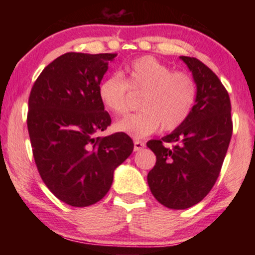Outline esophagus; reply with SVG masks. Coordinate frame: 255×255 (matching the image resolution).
Segmentation results:
<instances>
[{
  "mask_svg": "<svg viewBox=\"0 0 255 255\" xmlns=\"http://www.w3.org/2000/svg\"><path fill=\"white\" fill-rule=\"evenodd\" d=\"M145 147V142L140 140H134V151H140Z\"/></svg>",
  "mask_w": 255,
  "mask_h": 255,
  "instance_id": "obj_1",
  "label": "esophagus"
}]
</instances>
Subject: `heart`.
I'll return each mask as SVG.
<instances>
[{
  "instance_id": "b5f03b06",
  "label": "heart",
  "mask_w": 255,
  "mask_h": 255,
  "mask_svg": "<svg viewBox=\"0 0 255 255\" xmlns=\"http://www.w3.org/2000/svg\"><path fill=\"white\" fill-rule=\"evenodd\" d=\"M129 90L141 93L139 113L131 114L114 125L115 130L130 136L145 137L162 127L177 129L191 115L198 96L197 83L188 73L171 71L158 58L145 55L130 61L121 75L114 74L99 83L101 103L114 115H122L129 108Z\"/></svg>"
}]
</instances>
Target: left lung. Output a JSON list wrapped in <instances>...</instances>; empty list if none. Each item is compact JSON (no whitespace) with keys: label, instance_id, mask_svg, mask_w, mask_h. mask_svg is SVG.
I'll list each match as a JSON object with an SVG mask.
<instances>
[{"label":"left lung","instance_id":"obj_1","mask_svg":"<svg viewBox=\"0 0 255 255\" xmlns=\"http://www.w3.org/2000/svg\"><path fill=\"white\" fill-rule=\"evenodd\" d=\"M180 58L197 83V101L182 126L162 139L147 141L157 158L147 175L151 193L172 210L194 206L209 194L233 134L230 98L223 84L198 58Z\"/></svg>","mask_w":255,"mask_h":255}]
</instances>
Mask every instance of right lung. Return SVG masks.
<instances>
[{"mask_svg": "<svg viewBox=\"0 0 255 255\" xmlns=\"http://www.w3.org/2000/svg\"><path fill=\"white\" fill-rule=\"evenodd\" d=\"M115 57L61 55L43 69L28 98L27 128L40 177L55 197L74 207L103 199L114 170L134 148L122 131L96 137L111 124L98 86Z\"/></svg>", "mask_w": 255, "mask_h": 255, "instance_id": "add662e5", "label": "right lung"}]
</instances>
